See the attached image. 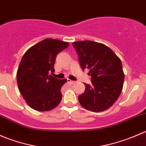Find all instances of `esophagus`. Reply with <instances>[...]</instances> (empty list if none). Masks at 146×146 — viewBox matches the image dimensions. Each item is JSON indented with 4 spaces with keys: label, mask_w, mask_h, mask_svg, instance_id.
<instances>
[{
    "label": "esophagus",
    "mask_w": 146,
    "mask_h": 146,
    "mask_svg": "<svg viewBox=\"0 0 146 146\" xmlns=\"http://www.w3.org/2000/svg\"><path fill=\"white\" fill-rule=\"evenodd\" d=\"M68 82H70V83H72V84H73V83H74V82H75V81H73V80H70V79H68Z\"/></svg>",
    "instance_id": "obj_1"
}]
</instances>
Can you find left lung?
Wrapping results in <instances>:
<instances>
[{
    "mask_svg": "<svg viewBox=\"0 0 146 146\" xmlns=\"http://www.w3.org/2000/svg\"><path fill=\"white\" fill-rule=\"evenodd\" d=\"M82 70L89 69L92 84L78 96L83 108L100 112L113 105L123 88L124 74L119 58L103 44L93 41L73 42Z\"/></svg>",
    "mask_w": 146,
    "mask_h": 146,
    "instance_id": "1",
    "label": "left lung"
}]
</instances>
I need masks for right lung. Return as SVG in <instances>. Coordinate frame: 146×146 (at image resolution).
I'll use <instances>...</instances> for the list:
<instances>
[{
    "label": "right lung",
    "instance_id": "add662e5",
    "mask_svg": "<svg viewBox=\"0 0 146 146\" xmlns=\"http://www.w3.org/2000/svg\"><path fill=\"white\" fill-rule=\"evenodd\" d=\"M68 42L46 39L29 48L22 58L17 72L18 89L31 108L39 111L53 110L62 99L61 88L66 79L56 78L54 63Z\"/></svg>",
    "mask_w": 146,
    "mask_h": 146
}]
</instances>
